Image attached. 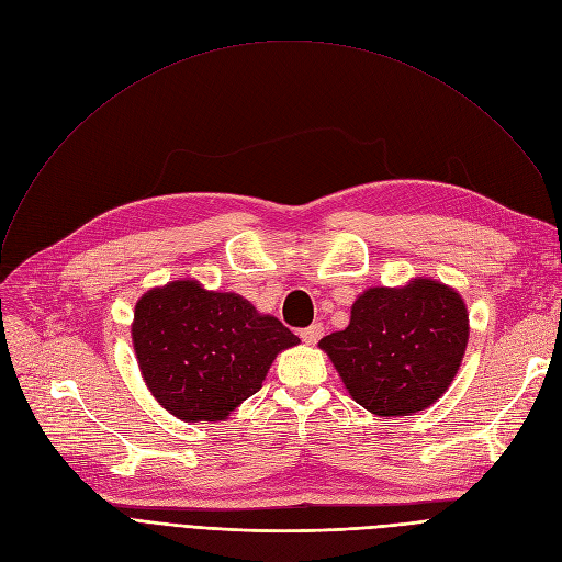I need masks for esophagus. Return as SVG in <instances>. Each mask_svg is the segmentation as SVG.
<instances>
[{"instance_id":"1","label":"esophagus","mask_w":562,"mask_h":562,"mask_svg":"<svg viewBox=\"0 0 562 562\" xmlns=\"http://www.w3.org/2000/svg\"><path fill=\"white\" fill-rule=\"evenodd\" d=\"M323 337V326H321V323H312V326L310 328H305L303 333H301V339L305 341V344H316L318 339Z\"/></svg>"}]
</instances>
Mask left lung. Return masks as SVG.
Returning a JSON list of instances; mask_svg holds the SVG:
<instances>
[{
  "label": "left lung",
  "mask_w": 562,
  "mask_h": 562,
  "mask_svg": "<svg viewBox=\"0 0 562 562\" xmlns=\"http://www.w3.org/2000/svg\"><path fill=\"white\" fill-rule=\"evenodd\" d=\"M469 339L460 293L417 278L405 286L367 289L348 328L323 337L352 401L375 417H405L432 405L453 382Z\"/></svg>",
  "instance_id": "1"
}]
</instances>
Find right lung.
Segmentation results:
<instances>
[{
	"label": "right lung",
	"mask_w": 562,
	"mask_h": 562,
	"mask_svg": "<svg viewBox=\"0 0 562 562\" xmlns=\"http://www.w3.org/2000/svg\"><path fill=\"white\" fill-rule=\"evenodd\" d=\"M132 341L147 390L177 419L225 422L301 339L236 293L175 280L143 293Z\"/></svg>",
	"instance_id": "1"
}]
</instances>
